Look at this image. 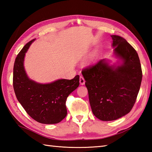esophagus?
<instances>
[{
	"mask_svg": "<svg viewBox=\"0 0 152 152\" xmlns=\"http://www.w3.org/2000/svg\"><path fill=\"white\" fill-rule=\"evenodd\" d=\"M80 83L81 85L85 84V80H84V78H83V77L82 76L80 77Z\"/></svg>",
	"mask_w": 152,
	"mask_h": 152,
	"instance_id": "esophagus-1",
	"label": "esophagus"
}]
</instances>
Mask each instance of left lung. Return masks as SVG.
Listing matches in <instances>:
<instances>
[{
  "label": "left lung",
  "mask_w": 152,
  "mask_h": 152,
  "mask_svg": "<svg viewBox=\"0 0 152 152\" xmlns=\"http://www.w3.org/2000/svg\"><path fill=\"white\" fill-rule=\"evenodd\" d=\"M111 37L118 64L102 59L82 71L93 114L102 121L115 120L130 112L142 78L136 50L125 38Z\"/></svg>",
  "instance_id": "left-lung-1"
}]
</instances>
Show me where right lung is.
I'll use <instances>...</instances> for the list:
<instances>
[{"instance_id":"obj_1","label":"right lung","mask_w":152,"mask_h":152,"mask_svg":"<svg viewBox=\"0 0 152 152\" xmlns=\"http://www.w3.org/2000/svg\"><path fill=\"white\" fill-rule=\"evenodd\" d=\"M35 39L25 45L15 58L13 86L16 97L31 117L41 124H56L66 117V100L80 84V76L40 83L27 76L24 68L25 53Z\"/></svg>"}]
</instances>
